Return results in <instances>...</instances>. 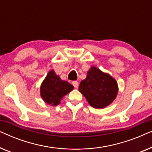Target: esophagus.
<instances>
[{"mask_svg": "<svg viewBox=\"0 0 152 152\" xmlns=\"http://www.w3.org/2000/svg\"><path fill=\"white\" fill-rule=\"evenodd\" d=\"M72 85H73L74 87H75V88H78L79 83L78 82H77V81H73V82H72Z\"/></svg>", "mask_w": 152, "mask_h": 152, "instance_id": "obj_1", "label": "esophagus"}]
</instances>
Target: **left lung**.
<instances>
[{
    "instance_id": "8db88e82",
    "label": "left lung",
    "mask_w": 152,
    "mask_h": 152,
    "mask_svg": "<svg viewBox=\"0 0 152 152\" xmlns=\"http://www.w3.org/2000/svg\"><path fill=\"white\" fill-rule=\"evenodd\" d=\"M79 91L91 107L103 109L115 99L118 87L113 77L92 66L87 72L86 78L80 82Z\"/></svg>"
}]
</instances>
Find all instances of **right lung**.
I'll list each match as a JSON object with an SVG mask.
<instances>
[{
    "instance_id": "add662e5",
    "label": "right lung",
    "mask_w": 152,
    "mask_h": 152,
    "mask_svg": "<svg viewBox=\"0 0 152 152\" xmlns=\"http://www.w3.org/2000/svg\"><path fill=\"white\" fill-rule=\"evenodd\" d=\"M73 86L66 81L61 80L59 76L52 70L48 73L41 85V96L48 104L57 106L62 97L72 91Z\"/></svg>"
}]
</instances>
